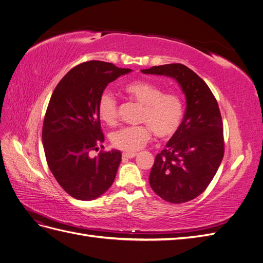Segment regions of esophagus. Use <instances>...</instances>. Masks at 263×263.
<instances>
[{"instance_id":"obj_1","label":"esophagus","mask_w":263,"mask_h":263,"mask_svg":"<svg viewBox=\"0 0 263 263\" xmlns=\"http://www.w3.org/2000/svg\"><path fill=\"white\" fill-rule=\"evenodd\" d=\"M136 155H137V154H135V153H124V154H123V158H124V159H132V158H134Z\"/></svg>"}]
</instances>
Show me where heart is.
I'll use <instances>...</instances> for the list:
<instances>
[{"mask_svg":"<svg viewBox=\"0 0 263 263\" xmlns=\"http://www.w3.org/2000/svg\"><path fill=\"white\" fill-rule=\"evenodd\" d=\"M124 90L134 101L144 105L139 122L145 125L127 126L114 132L110 136L114 147L135 153L150 140L151 130L160 139H169L177 134L184 118V102L178 93H164L162 87L147 81L130 82ZM98 113L107 125L116 123L117 101L110 92L101 94Z\"/></svg>","mask_w":263,"mask_h":263,"instance_id":"obj_1","label":"heart"}]
</instances>
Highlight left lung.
I'll list each match as a JSON object with an SVG mask.
<instances>
[{"mask_svg": "<svg viewBox=\"0 0 263 263\" xmlns=\"http://www.w3.org/2000/svg\"><path fill=\"white\" fill-rule=\"evenodd\" d=\"M142 73L173 78L186 99L177 134L158 154L149 183L162 200L181 204L202 194L224 157V134L217 101L202 79L181 63L155 66Z\"/></svg>", "mask_w": 263, "mask_h": 263, "instance_id": "8db88e82", "label": "left lung"}]
</instances>
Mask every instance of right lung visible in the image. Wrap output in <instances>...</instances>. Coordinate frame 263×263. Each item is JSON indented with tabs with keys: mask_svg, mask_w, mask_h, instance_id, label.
Wrapping results in <instances>:
<instances>
[{
	"mask_svg": "<svg viewBox=\"0 0 263 263\" xmlns=\"http://www.w3.org/2000/svg\"><path fill=\"white\" fill-rule=\"evenodd\" d=\"M130 71L104 61L83 62L61 79L51 95L43 125L46 160L59 185L77 200L98 198L115 180L121 151H101L94 158L90 153L104 141L98 113L101 94Z\"/></svg>",
	"mask_w": 263,
	"mask_h": 263,
	"instance_id": "right-lung-1",
	"label": "right lung"
}]
</instances>
